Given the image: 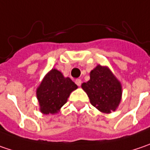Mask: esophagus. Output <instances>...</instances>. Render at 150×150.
Wrapping results in <instances>:
<instances>
[{
    "label": "esophagus",
    "instance_id": "34e87169",
    "mask_svg": "<svg viewBox=\"0 0 150 150\" xmlns=\"http://www.w3.org/2000/svg\"><path fill=\"white\" fill-rule=\"evenodd\" d=\"M81 79H77V80H75V83H76V85L78 86H80L81 85Z\"/></svg>",
    "mask_w": 150,
    "mask_h": 150
}]
</instances>
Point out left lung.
<instances>
[{
  "mask_svg": "<svg viewBox=\"0 0 150 150\" xmlns=\"http://www.w3.org/2000/svg\"><path fill=\"white\" fill-rule=\"evenodd\" d=\"M81 87L90 103L103 113L110 114L118 108L122 95V86L118 79L106 66L98 65L90 72V80Z\"/></svg>",
  "mask_w": 150,
  "mask_h": 150,
  "instance_id": "obj_1",
  "label": "left lung"
}]
</instances>
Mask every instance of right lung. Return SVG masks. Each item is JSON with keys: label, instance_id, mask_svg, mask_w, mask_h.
<instances>
[{"label": "right lung", "instance_id": "add662e5", "mask_svg": "<svg viewBox=\"0 0 150 150\" xmlns=\"http://www.w3.org/2000/svg\"><path fill=\"white\" fill-rule=\"evenodd\" d=\"M77 87L70 78L64 77L57 69L50 70L36 90L40 112L45 115L57 113Z\"/></svg>", "mask_w": 150, "mask_h": 150}]
</instances>
